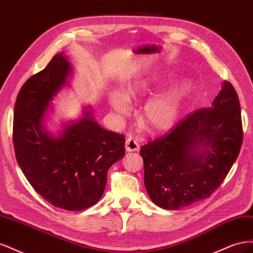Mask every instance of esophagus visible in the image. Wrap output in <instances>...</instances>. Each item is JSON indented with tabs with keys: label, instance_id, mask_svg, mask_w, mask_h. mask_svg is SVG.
I'll return each instance as SVG.
<instances>
[{
	"label": "esophagus",
	"instance_id": "1",
	"mask_svg": "<svg viewBox=\"0 0 253 253\" xmlns=\"http://www.w3.org/2000/svg\"><path fill=\"white\" fill-rule=\"evenodd\" d=\"M126 150L127 152H137L139 150V143L135 137H128L126 140Z\"/></svg>",
	"mask_w": 253,
	"mask_h": 253
}]
</instances>
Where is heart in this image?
I'll use <instances>...</instances> for the list:
<instances>
[{
    "instance_id": "obj_1",
    "label": "heart",
    "mask_w": 253,
    "mask_h": 253,
    "mask_svg": "<svg viewBox=\"0 0 253 253\" xmlns=\"http://www.w3.org/2000/svg\"><path fill=\"white\" fill-rule=\"evenodd\" d=\"M175 79L171 72L158 73L135 81L128 87L127 93L114 89L110 94V104L113 110L121 116H126L131 111L129 97L137 98L155 93L167 86ZM194 83L190 78H182L160 91L142 108V119L154 133H162L173 128L181 116L182 111L193 93Z\"/></svg>"
}]
</instances>
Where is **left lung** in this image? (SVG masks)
Masks as SVG:
<instances>
[{
  "mask_svg": "<svg viewBox=\"0 0 253 253\" xmlns=\"http://www.w3.org/2000/svg\"><path fill=\"white\" fill-rule=\"evenodd\" d=\"M242 142L239 97L224 81L209 109L189 114L171 133L142 145L151 201L163 209L178 210L208 198L230 171Z\"/></svg>",
  "mask_w": 253,
  "mask_h": 253,
  "instance_id": "obj_1",
  "label": "left lung"
}]
</instances>
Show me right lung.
Wrapping results in <instances>:
<instances>
[{"label": "right lung", "mask_w": 253, "mask_h": 253, "mask_svg": "<svg viewBox=\"0 0 253 253\" xmlns=\"http://www.w3.org/2000/svg\"><path fill=\"white\" fill-rule=\"evenodd\" d=\"M72 76L67 56L59 52L24 83L14 105L13 145L23 174L44 200L80 211L101 198L109 169L126 154V138L99 125L90 105L79 119L62 122L57 134L49 132L51 101Z\"/></svg>", "instance_id": "add662e5"}]
</instances>
